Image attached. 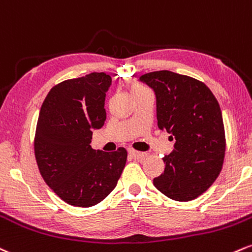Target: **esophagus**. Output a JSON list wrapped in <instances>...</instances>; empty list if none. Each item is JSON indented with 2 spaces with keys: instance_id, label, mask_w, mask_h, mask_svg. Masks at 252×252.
I'll return each mask as SVG.
<instances>
[{
  "instance_id": "obj_1",
  "label": "esophagus",
  "mask_w": 252,
  "mask_h": 252,
  "mask_svg": "<svg viewBox=\"0 0 252 252\" xmlns=\"http://www.w3.org/2000/svg\"><path fill=\"white\" fill-rule=\"evenodd\" d=\"M128 153L133 157V158H135V159H141V158H144L145 156H146V155H145V153L139 152V151H135V150H133V149H129L128 150Z\"/></svg>"
}]
</instances>
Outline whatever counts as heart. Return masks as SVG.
Returning a JSON list of instances; mask_svg holds the SVG:
<instances>
[{"label":"heart","instance_id":"obj_1","mask_svg":"<svg viewBox=\"0 0 252 252\" xmlns=\"http://www.w3.org/2000/svg\"><path fill=\"white\" fill-rule=\"evenodd\" d=\"M129 90H131V93H132V95H135V94H138V93H141V92L149 91V90H147L146 87H145V86L140 85V84H133V85L131 86V88H129Z\"/></svg>","mask_w":252,"mask_h":252}]
</instances>
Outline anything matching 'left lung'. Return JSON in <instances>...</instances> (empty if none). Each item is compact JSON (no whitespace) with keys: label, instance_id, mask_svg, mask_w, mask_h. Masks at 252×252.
<instances>
[{"label":"left lung","instance_id":"8db88e82","mask_svg":"<svg viewBox=\"0 0 252 252\" xmlns=\"http://www.w3.org/2000/svg\"><path fill=\"white\" fill-rule=\"evenodd\" d=\"M139 80L155 91L159 129L176 140L153 185L177 202L196 199L223 166L226 144L220 103L208 86L191 76L158 70Z\"/></svg>","mask_w":252,"mask_h":252}]
</instances>
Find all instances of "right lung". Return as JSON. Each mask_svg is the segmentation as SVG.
I'll return each instance as SVG.
<instances>
[{"label": "right lung", "instance_id": "1", "mask_svg": "<svg viewBox=\"0 0 252 252\" xmlns=\"http://www.w3.org/2000/svg\"><path fill=\"white\" fill-rule=\"evenodd\" d=\"M111 82L103 72L64 80L49 91L41 106L34 138L38 171L69 205H96L114 190L125 167L124 147L108 153L91 146L93 129L105 124Z\"/></svg>", "mask_w": 252, "mask_h": 252}]
</instances>
